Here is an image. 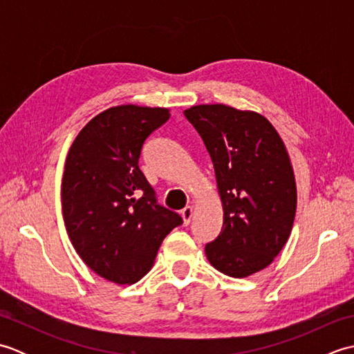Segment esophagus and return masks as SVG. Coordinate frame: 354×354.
<instances>
[{
    "label": "esophagus",
    "mask_w": 354,
    "mask_h": 354,
    "mask_svg": "<svg viewBox=\"0 0 354 354\" xmlns=\"http://www.w3.org/2000/svg\"><path fill=\"white\" fill-rule=\"evenodd\" d=\"M181 217H183L184 225H189L190 221H192V217H193V207H185L181 212Z\"/></svg>",
    "instance_id": "obj_1"
}]
</instances>
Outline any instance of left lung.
<instances>
[{
    "instance_id": "8db88e82",
    "label": "left lung",
    "mask_w": 354,
    "mask_h": 354,
    "mask_svg": "<svg viewBox=\"0 0 354 354\" xmlns=\"http://www.w3.org/2000/svg\"><path fill=\"white\" fill-rule=\"evenodd\" d=\"M212 156L222 202L221 234L205 245L212 266L245 278L268 268L288 242L297 184L280 135L266 117L228 104L184 111Z\"/></svg>"
}]
</instances>
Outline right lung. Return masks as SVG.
I'll return each mask as SVG.
<instances>
[{
    "label": "right lung",
    "mask_w": 354,
    "mask_h": 354,
    "mask_svg": "<svg viewBox=\"0 0 354 354\" xmlns=\"http://www.w3.org/2000/svg\"><path fill=\"white\" fill-rule=\"evenodd\" d=\"M167 108L118 104L89 120L65 160L62 214L85 265L115 284H132L153 266L164 237L181 216L156 204L138 167L149 135Z\"/></svg>",
    "instance_id": "1"
}]
</instances>
